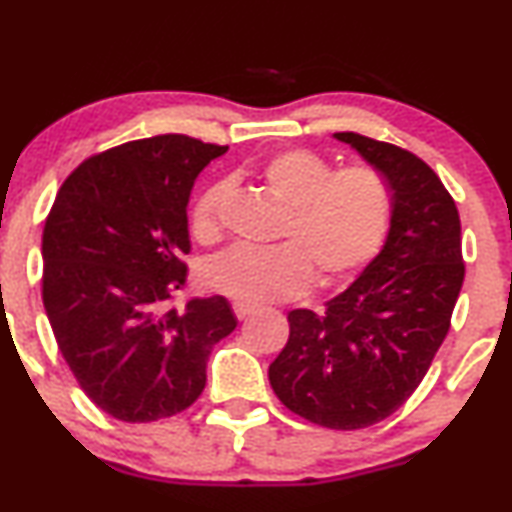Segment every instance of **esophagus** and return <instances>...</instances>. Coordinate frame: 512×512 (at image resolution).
<instances>
[{
	"label": "esophagus",
	"mask_w": 512,
	"mask_h": 512,
	"mask_svg": "<svg viewBox=\"0 0 512 512\" xmlns=\"http://www.w3.org/2000/svg\"><path fill=\"white\" fill-rule=\"evenodd\" d=\"M233 312H236L238 319H245V317H250L252 312H255V307L245 305V303H233Z\"/></svg>",
	"instance_id": "esophagus-1"
}]
</instances>
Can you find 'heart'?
<instances>
[{
    "label": "heart",
    "mask_w": 512,
    "mask_h": 512,
    "mask_svg": "<svg viewBox=\"0 0 512 512\" xmlns=\"http://www.w3.org/2000/svg\"><path fill=\"white\" fill-rule=\"evenodd\" d=\"M262 186L286 207L272 248H231L209 260L212 291L245 305L281 303L303 295L312 279L334 288L360 274L384 248L393 221L389 183L365 166L334 171L317 152L295 147L260 166ZM229 183L205 188L190 212L197 243L221 240V205Z\"/></svg>",
    "instance_id": "b5f03b06"
}]
</instances>
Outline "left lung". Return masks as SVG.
I'll return each mask as SVG.
<instances>
[{"instance_id": "8db88e82", "label": "left lung", "mask_w": 512, "mask_h": 512, "mask_svg": "<svg viewBox=\"0 0 512 512\" xmlns=\"http://www.w3.org/2000/svg\"><path fill=\"white\" fill-rule=\"evenodd\" d=\"M334 138L389 183L391 231L324 315L288 312L291 334L269 381L295 415L350 432L386 420L420 386L451 326L465 264L458 207L420 157L360 133Z\"/></svg>"}]
</instances>
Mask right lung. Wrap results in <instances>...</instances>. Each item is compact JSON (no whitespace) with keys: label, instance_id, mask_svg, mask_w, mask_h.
Wrapping results in <instances>:
<instances>
[{"label":"right lung","instance_id":"1","mask_svg":"<svg viewBox=\"0 0 512 512\" xmlns=\"http://www.w3.org/2000/svg\"><path fill=\"white\" fill-rule=\"evenodd\" d=\"M229 147L166 133L85 159L42 231V303L61 355L97 408L157 422L195 403L207 360L236 329L224 295L166 300L186 283L188 200Z\"/></svg>","mask_w":512,"mask_h":512}]
</instances>
